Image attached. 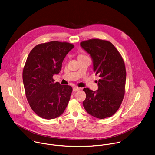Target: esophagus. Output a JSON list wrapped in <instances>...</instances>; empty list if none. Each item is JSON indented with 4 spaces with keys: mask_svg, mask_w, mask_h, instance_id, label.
I'll return each mask as SVG.
<instances>
[{
    "mask_svg": "<svg viewBox=\"0 0 155 155\" xmlns=\"http://www.w3.org/2000/svg\"><path fill=\"white\" fill-rule=\"evenodd\" d=\"M73 91H74V92H75V91H78L80 90V88L78 87H77V86H75V87H73Z\"/></svg>",
    "mask_w": 155,
    "mask_h": 155,
    "instance_id": "1",
    "label": "esophagus"
}]
</instances>
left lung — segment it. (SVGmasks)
Segmentation results:
<instances>
[{"instance_id":"8db88e82","label":"left lung","mask_w":155,"mask_h":155,"mask_svg":"<svg viewBox=\"0 0 155 155\" xmlns=\"http://www.w3.org/2000/svg\"><path fill=\"white\" fill-rule=\"evenodd\" d=\"M81 46L93 59L95 75H98V90L84 88L86 98L83 106L96 118L112 116L119 109L125 93L127 72L124 60L109 41L93 38L81 42Z\"/></svg>"}]
</instances>
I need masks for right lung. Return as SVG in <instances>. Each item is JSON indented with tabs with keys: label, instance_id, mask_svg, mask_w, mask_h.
<instances>
[{
	"label": "right lung",
	"instance_id": "right-lung-1",
	"mask_svg": "<svg viewBox=\"0 0 155 155\" xmlns=\"http://www.w3.org/2000/svg\"><path fill=\"white\" fill-rule=\"evenodd\" d=\"M74 48L68 42L52 41L35 46L27 57L22 72L25 96L33 111L54 119L65 111L72 93L70 85L54 82L66 55Z\"/></svg>",
	"mask_w": 155,
	"mask_h": 155
}]
</instances>
